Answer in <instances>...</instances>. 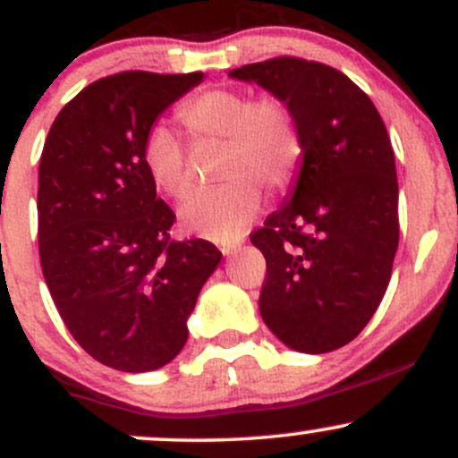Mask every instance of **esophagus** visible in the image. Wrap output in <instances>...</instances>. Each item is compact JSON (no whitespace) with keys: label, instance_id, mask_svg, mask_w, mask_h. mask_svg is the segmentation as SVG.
I'll list each match as a JSON object with an SVG mask.
<instances>
[{"label":"esophagus","instance_id":"1","mask_svg":"<svg viewBox=\"0 0 458 458\" xmlns=\"http://www.w3.org/2000/svg\"><path fill=\"white\" fill-rule=\"evenodd\" d=\"M236 251H239V247H236V245H222V254L224 256H233V254H236Z\"/></svg>","mask_w":458,"mask_h":458}]
</instances>
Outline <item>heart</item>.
<instances>
[{"instance_id": "b5f03b06", "label": "heart", "mask_w": 458, "mask_h": 458, "mask_svg": "<svg viewBox=\"0 0 458 458\" xmlns=\"http://www.w3.org/2000/svg\"><path fill=\"white\" fill-rule=\"evenodd\" d=\"M176 115L196 138L224 141L222 178L228 181L189 196L178 211L181 224L217 243H233L259 217L260 185L284 191L299 174L303 140L295 114L277 97L251 98L230 88H211L182 103ZM141 159L165 196L178 199L189 191L187 150L170 129H148Z\"/></svg>"}]
</instances>
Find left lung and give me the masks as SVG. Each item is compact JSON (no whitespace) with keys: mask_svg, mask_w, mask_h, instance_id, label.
Here are the masks:
<instances>
[{"mask_svg":"<svg viewBox=\"0 0 458 458\" xmlns=\"http://www.w3.org/2000/svg\"><path fill=\"white\" fill-rule=\"evenodd\" d=\"M295 114L303 163L293 198L250 236L267 260L260 314L301 353L357 338L379 308L398 247L396 163L368 94L320 62L280 55L230 71Z\"/></svg>","mask_w":458,"mask_h":458,"instance_id":"left-lung-1","label":"left lung"}]
</instances>
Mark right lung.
<instances>
[{"instance_id": "right-lung-1", "label": "right lung", "mask_w": 458, "mask_h": 458, "mask_svg": "<svg viewBox=\"0 0 458 458\" xmlns=\"http://www.w3.org/2000/svg\"><path fill=\"white\" fill-rule=\"evenodd\" d=\"M204 72L124 71L68 101L38 170V251L79 346L123 372L165 366L187 343L199 288L222 260L211 241H174L141 150L165 107Z\"/></svg>"}]
</instances>
